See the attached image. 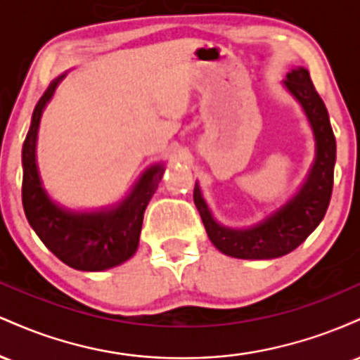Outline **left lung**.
Instances as JSON below:
<instances>
[{
    "mask_svg": "<svg viewBox=\"0 0 360 360\" xmlns=\"http://www.w3.org/2000/svg\"><path fill=\"white\" fill-rule=\"evenodd\" d=\"M283 84L303 108L316 142L315 162L300 191L257 225L229 229L214 220L200 186H194V205L201 214L206 233L213 245L230 257L276 259L289 254L320 225L332 198L337 143L325 103L304 68L288 72Z\"/></svg>",
    "mask_w": 360,
    "mask_h": 360,
    "instance_id": "obj_1",
    "label": "left lung"
}]
</instances>
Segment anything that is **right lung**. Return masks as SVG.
<instances>
[{"mask_svg":"<svg viewBox=\"0 0 360 360\" xmlns=\"http://www.w3.org/2000/svg\"><path fill=\"white\" fill-rule=\"evenodd\" d=\"M65 74L51 82L32 115L23 142L22 201L27 220L56 257L77 271H105L120 266L137 252L143 212L162 179V164H154L139 177L125 200L96 212H71L45 193L37 167V134L44 108Z\"/></svg>","mask_w":360,"mask_h":360,"instance_id":"1","label":"right lung"}]
</instances>
